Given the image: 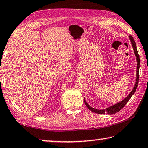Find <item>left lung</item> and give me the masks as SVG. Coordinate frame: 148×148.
Masks as SVG:
<instances>
[{"mask_svg":"<svg viewBox=\"0 0 148 148\" xmlns=\"http://www.w3.org/2000/svg\"><path fill=\"white\" fill-rule=\"evenodd\" d=\"M129 38L130 40V42H131L133 50H134V54L136 56V61H137V69H136V82H135V84L134 87H133L132 91L130 92V94L128 95L125 98L123 99L122 101H119V102L115 104V105H113L111 106H110L106 109H103V110H98V109H95L92 107H91L90 105H88V103L86 101L85 98H84V103L87 108H88L89 110L90 111H92L94 113H98V114H105V113H107L108 115H113L115 114V113L119 111L121 109L124 107V106L127 103L128 101H129V100L131 98L132 96L136 92V90L137 87H138V81H139V69H140V56L138 53V50H137V48H136V45L135 41L134 40V38H132L131 35L129 36Z\"/></svg>","mask_w":148,"mask_h":148,"instance_id":"1","label":"left lung"}]
</instances>
